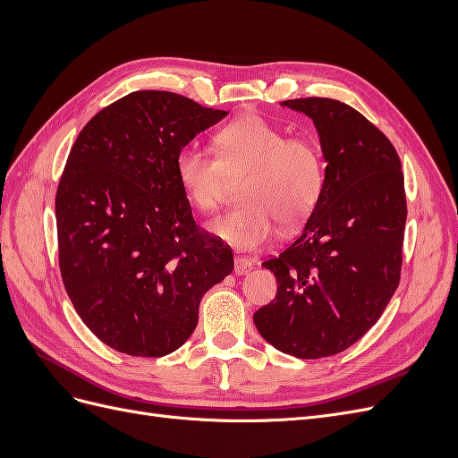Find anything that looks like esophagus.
I'll return each mask as SVG.
<instances>
[{
	"label": "esophagus",
	"instance_id": "esophagus-1",
	"mask_svg": "<svg viewBox=\"0 0 458 458\" xmlns=\"http://www.w3.org/2000/svg\"><path fill=\"white\" fill-rule=\"evenodd\" d=\"M254 263L248 258H234V275H248Z\"/></svg>",
	"mask_w": 458,
	"mask_h": 458
}]
</instances>
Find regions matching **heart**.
I'll return each instance as SVG.
<instances>
[{"label":"heart","mask_w":458,"mask_h":458,"mask_svg":"<svg viewBox=\"0 0 458 458\" xmlns=\"http://www.w3.org/2000/svg\"><path fill=\"white\" fill-rule=\"evenodd\" d=\"M216 157L195 143L177 150L175 175L189 200L214 212L225 199V175L242 177L241 208L210 225L217 239L256 250L275 239L279 225L294 229L306 221L325 187L323 160L303 137L286 133L259 116H246L221 128Z\"/></svg>","instance_id":"heart-1"}]
</instances>
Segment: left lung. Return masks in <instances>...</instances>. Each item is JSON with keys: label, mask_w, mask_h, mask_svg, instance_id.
I'll list each match as a JSON object with an SVG mask.
<instances>
[{"label": "left lung", "mask_w": 458, "mask_h": 458, "mask_svg": "<svg viewBox=\"0 0 458 458\" xmlns=\"http://www.w3.org/2000/svg\"><path fill=\"white\" fill-rule=\"evenodd\" d=\"M283 106L313 120L325 187L300 237L261 266L276 296L254 313L259 335L298 359L348 350L399 284L407 200L390 140L350 105L308 97Z\"/></svg>", "instance_id": "left-lung-1"}]
</instances>
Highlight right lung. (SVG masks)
Returning a JSON list of instances; mask_svg holds the SVG:
<instances>
[{
	"label": "right lung",
	"instance_id": "add662e5",
	"mask_svg": "<svg viewBox=\"0 0 458 458\" xmlns=\"http://www.w3.org/2000/svg\"><path fill=\"white\" fill-rule=\"evenodd\" d=\"M225 116L172 91H133L71 148L55 199L61 276L81 321L116 352H175L202 296L233 271L231 248L195 224L175 175L177 150Z\"/></svg>",
	"mask_w": 458,
	"mask_h": 458
}]
</instances>
